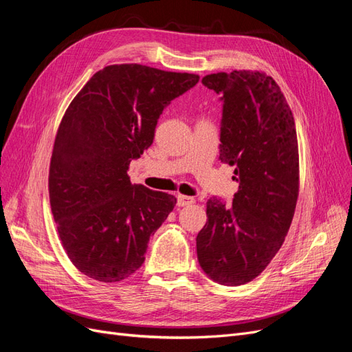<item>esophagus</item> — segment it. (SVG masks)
Segmentation results:
<instances>
[{
	"mask_svg": "<svg viewBox=\"0 0 352 352\" xmlns=\"http://www.w3.org/2000/svg\"><path fill=\"white\" fill-rule=\"evenodd\" d=\"M195 199L192 197H188V195H177V206L179 207H186L194 204Z\"/></svg>",
	"mask_w": 352,
	"mask_h": 352,
	"instance_id": "1",
	"label": "esophagus"
}]
</instances>
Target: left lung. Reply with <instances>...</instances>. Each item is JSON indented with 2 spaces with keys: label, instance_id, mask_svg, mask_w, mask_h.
Masks as SVG:
<instances>
[{
  "label": "left lung",
  "instance_id": "left-lung-1",
  "mask_svg": "<svg viewBox=\"0 0 352 352\" xmlns=\"http://www.w3.org/2000/svg\"><path fill=\"white\" fill-rule=\"evenodd\" d=\"M223 100L220 160L236 166L232 206L207 201L197 236L201 269L226 286L251 282L267 267L291 228L300 190L295 120L279 85L263 72L202 78Z\"/></svg>",
  "mask_w": 352,
  "mask_h": 352
}]
</instances>
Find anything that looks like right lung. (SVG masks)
Instances as JSON below:
<instances>
[{"instance_id": "1", "label": "right lung", "mask_w": 352, "mask_h": 352, "mask_svg": "<svg viewBox=\"0 0 352 352\" xmlns=\"http://www.w3.org/2000/svg\"><path fill=\"white\" fill-rule=\"evenodd\" d=\"M198 80L194 73L111 65L94 74L63 116L50 163V204L63 248L88 278H129L175 208L173 195L132 185L127 170L153 144L166 105Z\"/></svg>"}]
</instances>
